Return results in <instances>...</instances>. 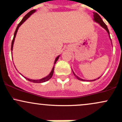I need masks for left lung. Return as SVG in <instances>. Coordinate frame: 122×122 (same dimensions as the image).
<instances>
[{"instance_id": "left-lung-1", "label": "left lung", "mask_w": 122, "mask_h": 122, "mask_svg": "<svg viewBox=\"0 0 122 122\" xmlns=\"http://www.w3.org/2000/svg\"><path fill=\"white\" fill-rule=\"evenodd\" d=\"M94 21H95V22H96L99 23V24L101 25V26H102L103 28H104V29H105L106 30V31L107 32V33H108V34H109V36H110V33H109V29H108L107 26L106 25L105 23H104V22H103V20H102V18H101V17L98 14V13H96V12H95V13H94ZM110 39H111V38H110ZM72 72H73V71H72ZM73 73H74V76H76V77L77 78V79H78V80H79L85 81L84 80L81 79V78H80V77H78V76H76V75L75 74L74 72H73ZM94 80H93V81H94ZM92 81H93V80H92Z\"/></svg>"}]
</instances>
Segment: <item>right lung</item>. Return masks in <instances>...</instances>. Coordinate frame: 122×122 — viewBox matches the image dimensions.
Returning a JSON list of instances; mask_svg holds the SVG:
<instances>
[{"instance_id":"obj_1","label":"right lung","mask_w":122,"mask_h":122,"mask_svg":"<svg viewBox=\"0 0 122 122\" xmlns=\"http://www.w3.org/2000/svg\"><path fill=\"white\" fill-rule=\"evenodd\" d=\"M35 12V10H31V11H30V12H28V13H27V14L24 17H23V18L22 19V20L20 22V23H19V24H18V26H17L15 32L14 36H13V39H12V45H11V51H12V50H13V43H14L15 38V37H16V33H17V32H18V28H19V26H20L22 24V23H23V22H24L25 21V20H26V19H28V18H29V17L33 13H34V12ZM59 56H60V55H59ZM59 56H58L56 58V59H55V62H54V64H55L56 63V61H57V60H58V59L59 58ZM54 66L53 68H52V71H51V72H50V74H49L48 76H46V77H44V78H42V79H40V80H31V79H29V78H25H25H26V79L28 80V81H30V82H33V83H44V82H45V81H47L48 80H50V78H51V77H52V75H53V73H54Z\"/></svg>"}]
</instances>
